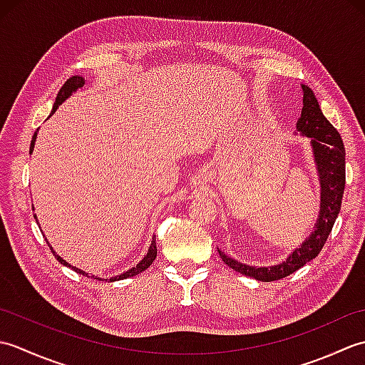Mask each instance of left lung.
Masks as SVG:
<instances>
[{
	"label": "left lung",
	"instance_id": "obj_1",
	"mask_svg": "<svg viewBox=\"0 0 365 365\" xmlns=\"http://www.w3.org/2000/svg\"><path fill=\"white\" fill-rule=\"evenodd\" d=\"M301 88L304 97H302V110L301 118L297 123V130L302 136L311 138L315 165L322 185L320 215L314 232L301 245V247H297L289 255V259L274 267L257 268L245 265V263L237 262L218 250L222 262L227 267L262 282L277 281V279L290 276L301 267H304L307 262L315 259L323 250L324 243H327L340 212V205H342L345 190V147L342 138H340L339 131L331 125V122L323 115L312 89L304 86V84Z\"/></svg>",
	"mask_w": 365,
	"mask_h": 365
}]
</instances>
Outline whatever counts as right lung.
I'll return each instance as SVG.
<instances>
[{"instance_id":"obj_1","label":"right lung","mask_w":365,"mask_h":365,"mask_svg":"<svg viewBox=\"0 0 365 365\" xmlns=\"http://www.w3.org/2000/svg\"><path fill=\"white\" fill-rule=\"evenodd\" d=\"M84 86V80H83V76H72V78H68L66 83H64V86L59 89V92H58V96H56V102H54V105H53V111H51V114L58 110V106L64 102V100L68 97V96H72V92H75L76 89L78 88H83ZM50 114V115H51ZM36 138H37V131L34 133V136H33V141H31V147H29V153H33V150H34V143H36ZM50 250L53 251V247L50 246ZM53 255L54 257H56L61 263H63V265H66V267H68V268H72L73 271H76V273H80V274H83V276H88V273H84L83 269H78L76 267H72L71 263H67L64 259H61L59 255L53 251ZM155 257H157V240H155V235H153V238H152V243H150V247H149V251H147V254L144 255V259L138 263L136 267H133V268H130L128 271H125V273H122V274H119V276H114V277H110V279H106L108 282H114V281H120V279H127V277H131V276H136V274H139V273H143L144 269H147L149 268L150 265H152V262L155 260ZM92 279H98V281H102V277H94V276H91Z\"/></svg>"}]
</instances>
